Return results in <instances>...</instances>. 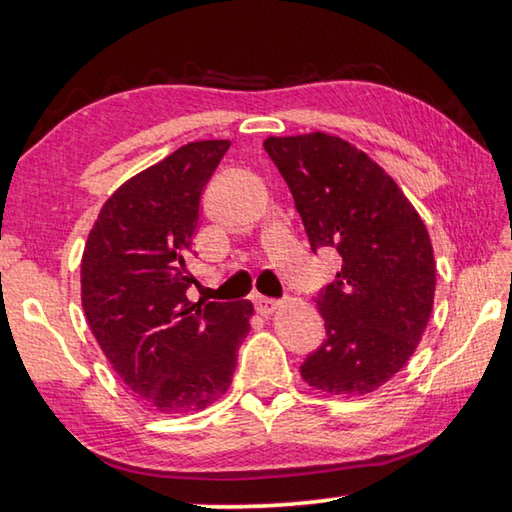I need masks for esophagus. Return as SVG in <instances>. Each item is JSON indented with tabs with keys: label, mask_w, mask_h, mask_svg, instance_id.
I'll use <instances>...</instances> for the list:
<instances>
[{
	"label": "esophagus",
	"mask_w": 512,
	"mask_h": 512,
	"mask_svg": "<svg viewBox=\"0 0 512 512\" xmlns=\"http://www.w3.org/2000/svg\"><path fill=\"white\" fill-rule=\"evenodd\" d=\"M253 302H255V309L259 311V314H264V316L273 314V311H275L277 307H280V300L264 298V296H255V298H253Z\"/></svg>",
	"instance_id": "obj_1"
}]
</instances>
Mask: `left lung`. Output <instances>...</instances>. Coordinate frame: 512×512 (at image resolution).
Segmentation results:
<instances>
[{
  "label": "left lung",
  "mask_w": 512,
  "mask_h": 512,
  "mask_svg": "<svg viewBox=\"0 0 512 512\" xmlns=\"http://www.w3.org/2000/svg\"><path fill=\"white\" fill-rule=\"evenodd\" d=\"M264 149L287 180L311 250L341 257L336 280L316 296L327 339L300 375L334 395L377 391L413 357L429 323V232L395 180L341 137H268Z\"/></svg>",
  "instance_id": "1"
}]
</instances>
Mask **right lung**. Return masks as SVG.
Listing matches in <instances>:
<instances>
[{"label":"right lung","instance_id":"add662e5","mask_svg":"<svg viewBox=\"0 0 512 512\" xmlns=\"http://www.w3.org/2000/svg\"><path fill=\"white\" fill-rule=\"evenodd\" d=\"M228 140L180 146L126 180L90 230L81 300L121 381L160 413L198 411L232 384L253 305L189 302L201 194Z\"/></svg>","mask_w":512,"mask_h":512}]
</instances>
